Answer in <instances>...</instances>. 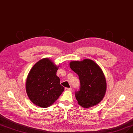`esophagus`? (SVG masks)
<instances>
[{
	"label": "esophagus",
	"mask_w": 133,
	"mask_h": 133,
	"mask_svg": "<svg viewBox=\"0 0 133 133\" xmlns=\"http://www.w3.org/2000/svg\"><path fill=\"white\" fill-rule=\"evenodd\" d=\"M65 91H71L72 88H65Z\"/></svg>",
	"instance_id": "obj_1"
}]
</instances>
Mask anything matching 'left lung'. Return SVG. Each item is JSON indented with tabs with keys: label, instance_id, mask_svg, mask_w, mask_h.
<instances>
[{
	"label": "left lung",
	"instance_id": "8db88e82",
	"mask_svg": "<svg viewBox=\"0 0 133 133\" xmlns=\"http://www.w3.org/2000/svg\"><path fill=\"white\" fill-rule=\"evenodd\" d=\"M69 65L80 80V89L75 93L77 103L84 108L98 105L104 98L107 87L102 69L89 59L72 61Z\"/></svg>",
	"mask_w": 133,
	"mask_h": 133
}]
</instances>
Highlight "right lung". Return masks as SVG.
Listing matches in <instances>:
<instances>
[{"mask_svg":"<svg viewBox=\"0 0 133 133\" xmlns=\"http://www.w3.org/2000/svg\"><path fill=\"white\" fill-rule=\"evenodd\" d=\"M59 67L49 58H45L30 69L26 79V92L31 102L38 107H50L64 91L56 75Z\"/></svg>","mask_w":133,"mask_h":133,"instance_id":"add662e5","label":"right lung"}]
</instances>
